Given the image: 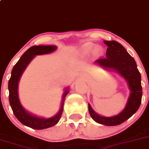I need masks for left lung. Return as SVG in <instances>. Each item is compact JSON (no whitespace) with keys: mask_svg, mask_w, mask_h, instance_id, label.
I'll use <instances>...</instances> for the list:
<instances>
[{"mask_svg":"<svg viewBox=\"0 0 149 149\" xmlns=\"http://www.w3.org/2000/svg\"><path fill=\"white\" fill-rule=\"evenodd\" d=\"M108 47L106 57L95 60L96 65L105 70H113L119 73L127 81L130 95L123 111L116 116L105 117L95 113L88 104L91 117L97 123L106 126H116L123 123L138 111L142 99L141 76L133 57H131L125 47L116 41H104Z\"/></svg>","mask_w":149,"mask_h":149,"instance_id":"8db88e82","label":"left lung"}]
</instances>
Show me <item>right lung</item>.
Listing matches in <instances>:
<instances>
[{"label":"right lung","instance_id":"right-lung-1","mask_svg":"<svg viewBox=\"0 0 149 149\" xmlns=\"http://www.w3.org/2000/svg\"><path fill=\"white\" fill-rule=\"evenodd\" d=\"M57 49L56 46H33L29 48L24 54L22 55L19 61L16 63L11 71V76L8 81V91H9V102L13 111V113L15 115L17 119L22 125L33 128L35 130H44L55 125L62 116L63 111V105H64L65 97L69 90L65 89L63 96L61 106L58 113L54 116L48 119L38 117L30 114L27 111L24 109L19 102L18 95V84L20 77L24 70L36 55L49 54Z\"/></svg>","mask_w":149,"mask_h":149}]
</instances>
